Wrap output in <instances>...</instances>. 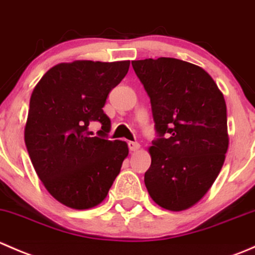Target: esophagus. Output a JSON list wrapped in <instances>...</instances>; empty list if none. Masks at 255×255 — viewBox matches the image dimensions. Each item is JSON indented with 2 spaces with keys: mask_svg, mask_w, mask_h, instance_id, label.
Listing matches in <instances>:
<instances>
[{
  "mask_svg": "<svg viewBox=\"0 0 255 255\" xmlns=\"http://www.w3.org/2000/svg\"><path fill=\"white\" fill-rule=\"evenodd\" d=\"M128 146H129V149L132 151H137L140 148V144L137 142H128Z\"/></svg>",
  "mask_w": 255,
  "mask_h": 255,
  "instance_id": "34e87169",
  "label": "esophagus"
}]
</instances>
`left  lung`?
<instances>
[{"label": "left lung", "instance_id": "8db88e82", "mask_svg": "<svg viewBox=\"0 0 255 255\" xmlns=\"http://www.w3.org/2000/svg\"><path fill=\"white\" fill-rule=\"evenodd\" d=\"M150 97L159 137L149 146L144 184L153 201L169 211L196 205L217 179L228 150L223 94L200 66L174 58L133 60Z\"/></svg>", "mask_w": 255, "mask_h": 255}]
</instances>
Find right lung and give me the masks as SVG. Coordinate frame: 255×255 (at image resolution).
<instances>
[{
	"label": "right lung",
	"mask_w": 255,
	"mask_h": 255,
	"mask_svg": "<svg viewBox=\"0 0 255 255\" xmlns=\"http://www.w3.org/2000/svg\"><path fill=\"white\" fill-rule=\"evenodd\" d=\"M129 69V60H75L49 69L33 89L24 142L38 177L60 204L87 210L101 204L128 156L122 140L105 139L111 121L107 95ZM100 122L102 138L89 135Z\"/></svg>",
	"instance_id": "1"
}]
</instances>
